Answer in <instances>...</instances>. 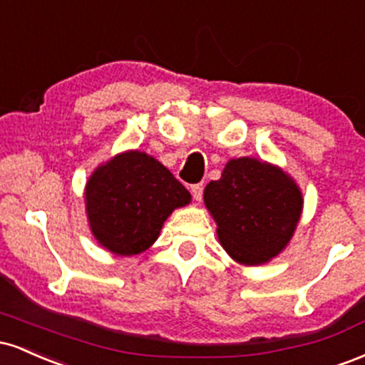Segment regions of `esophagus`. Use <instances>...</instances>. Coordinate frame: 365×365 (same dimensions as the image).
Segmentation results:
<instances>
[{
  "mask_svg": "<svg viewBox=\"0 0 365 365\" xmlns=\"http://www.w3.org/2000/svg\"><path fill=\"white\" fill-rule=\"evenodd\" d=\"M202 190H204L202 183H197V185H192V188H190L192 197H194L195 200H200V199H202Z\"/></svg>",
  "mask_w": 365,
  "mask_h": 365,
  "instance_id": "esophagus-1",
  "label": "esophagus"
}]
</instances>
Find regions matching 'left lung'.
<instances>
[{
  "mask_svg": "<svg viewBox=\"0 0 365 365\" xmlns=\"http://www.w3.org/2000/svg\"><path fill=\"white\" fill-rule=\"evenodd\" d=\"M204 204L226 254L244 266H261L290 244L304 197L283 168L244 156L230 159L221 178L207 183Z\"/></svg>",
  "mask_w": 365,
  "mask_h": 365,
  "instance_id": "1",
  "label": "left lung"
}]
</instances>
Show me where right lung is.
Here are the masks:
<instances>
[{"mask_svg":"<svg viewBox=\"0 0 365 365\" xmlns=\"http://www.w3.org/2000/svg\"><path fill=\"white\" fill-rule=\"evenodd\" d=\"M83 197L92 235L103 249L121 257L148 250L171 212L192 200L165 165L137 149L99 165L87 180Z\"/></svg>","mask_w":365,"mask_h":365,"instance_id":"1","label":"right lung"}]
</instances>
